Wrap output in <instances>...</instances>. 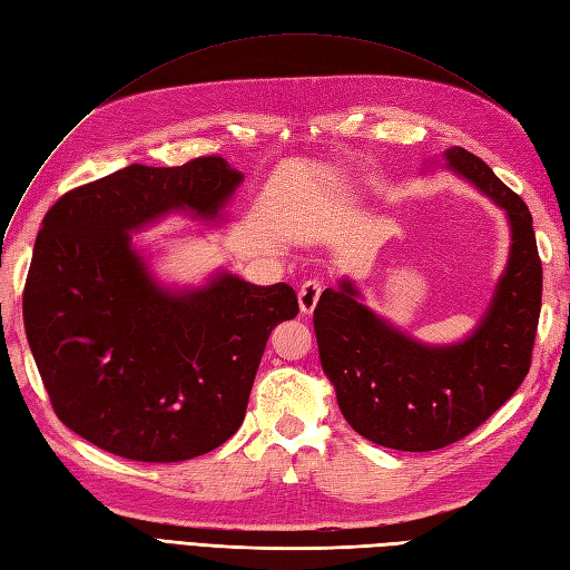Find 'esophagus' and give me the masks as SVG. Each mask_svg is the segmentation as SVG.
<instances>
[{"instance_id":"esophagus-1","label":"esophagus","mask_w":570,"mask_h":570,"mask_svg":"<svg viewBox=\"0 0 570 570\" xmlns=\"http://www.w3.org/2000/svg\"><path fill=\"white\" fill-rule=\"evenodd\" d=\"M321 292H323L321 281H304V285L299 287V295H297L302 314H314V308L321 299Z\"/></svg>"}]
</instances>
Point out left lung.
<instances>
[{"instance_id": "obj_1", "label": "left lung", "mask_w": 570, "mask_h": 570, "mask_svg": "<svg viewBox=\"0 0 570 570\" xmlns=\"http://www.w3.org/2000/svg\"><path fill=\"white\" fill-rule=\"evenodd\" d=\"M446 166L502 206L511 252L488 314L471 337L428 347L361 304L352 281L323 289L314 312L321 366L342 416L366 440L400 452H433L471 435L530 371L542 306V262L525 202L463 147Z\"/></svg>"}]
</instances>
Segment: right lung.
<instances>
[{
	"mask_svg": "<svg viewBox=\"0 0 570 570\" xmlns=\"http://www.w3.org/2000/svg\"><path fill=\"white\" fill-rule=\"evenodd\" d=\"M239 183L216 154L132 164L47 212L23 289L26 335L59 421L99 450L185 461L243 425L271 331L299 314L295 289L218 273L168 292L128 235L168 212L216 218Z\"/></svg>",
	"mask_w": 570,
	"mask_h": 570,
	"instance_id": "right-lung-1",
	"label": "right lung"
}]
</instances>
